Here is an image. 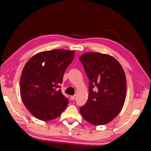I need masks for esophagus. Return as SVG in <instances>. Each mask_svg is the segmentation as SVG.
<instances>
[{
  "label": "esophagus",
  "mask_w": 151,
  "mask_h": 151,
  "mask_svg": "<svg viewBox=\"0 0 151 151\" xmlns=\"http://www.w3.org/2000/svg\"><path fill=\"white\" fill-rule=\"evenodd\" d=\"M75 99H76V96H75V95H73V96H70V99L72 101H74V100H75Z\"/></svg>",
  "instance_id": "34e87169"
}]
</instances>
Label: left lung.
<instances>
[{"label": "left lung", "mask_w": 151, "mask_h": 151, "mask_svg": "<svg viewBox=\"0 0 151 151\" xmlns=\"http://www.w3.org/2000/svg\"><path fill=\"white\" fill-rule=\"evenodd\" d=\"M89 79L88 101L80 107L81 115L94 125L108 123L118 115L127 93L126 76L115 58L99 52L79 58Z\"/></svg>", "instance_id": "1"}]
</instances>
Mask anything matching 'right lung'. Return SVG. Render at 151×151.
<instances>
[{
  "instance_id": "right-lung-1",
  "label": "right lung",
  "mask_w": 151,
  "mask_h": 151,
  "mask_svg": "<svg viewBox=\"0 0 151 151\" xmlns=\"http://www.w3.org/2000/svg\"><path fill=\"white\" fill-rule=\"evenodd\" d=\"M73 50H52L38 53L28 61L20 80L22 102L30 113L41 121L59 116L68 103L60 84L74 58Z\"/></svg>"
}]
</instances>
